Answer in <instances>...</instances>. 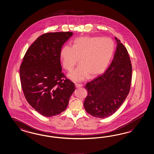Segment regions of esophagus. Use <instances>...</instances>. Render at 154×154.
I'll return each instance as SVG.
<instances>
[{
	"label": "esophagus",
	"instance_id": "obj_1",
	"mask_svg": "<svg viewBox=\"0 0 154 154\" xmlns=\"http://www.w3.org/2000/svg\"><path fill=\"white\" fill-rule=\"evenodd\" d=\"M75 87H76V88L82 87H83V84H82L75 83Z\"/></svg>",
	"mask_w": 154,
	"mask_h": 154
}]
</instances>
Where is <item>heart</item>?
Instances as JSON below:
<instances>
[{
	"mask_svg": "<svg viewBox=\"0 0 154 154\" xmlns=\"http://www.w3.org/2000/svg\"><path fill=\"white\" fill-rule=\"evenodd\" d=\"M114 47L113 40L109 38L82 36L75 39L72 46L65 45L61 49L60 58L63 67L69 71L78 63L79 58V66L68 76L75 82H80L88 75L92 78L105 70Z\"/></svg>",
	"mask_w": 154,
	"mask_h": 154,
	"instance_id": "b5f03b06",
	"label": "heart"
}]
</instances>
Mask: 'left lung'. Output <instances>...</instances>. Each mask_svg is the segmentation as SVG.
<instances>
[{
    "label": "left lung",
    "mask_w": 154,
    "mask_h": 154,
    "mask_svg": "<svg viewBox=\"0 0 154 154\" xmlns=\"http://www.w3.org/2000/svg\"><path fill=\"white\" fill-rule=\"evenodd\" d=\"M114 58L105 72L86 84L88 95L84 102L88 114L105 118L123 104L131 89L132 67L127 49L116 37Z\"/></svg>",
    "instance_id": "8db88e82"
}]
</instances>
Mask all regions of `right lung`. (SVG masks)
<instances>
[{"instance_id":"add662e5","label":"right lung","mask_w":154,"mask_h":154,"mask_svg":"<svg viewBox=\"0 0 154 154\" xmlns=\"http://www.w3.org/2000/svg\"><path fill=\"white\" fill-rule=\"evenodd\" d=\"M72 32H48L27 50L20 66L22 91L27 102L40 114L52 117L66 110L74 83L62 72V46Z\"/></svg>"}]
</instances>
